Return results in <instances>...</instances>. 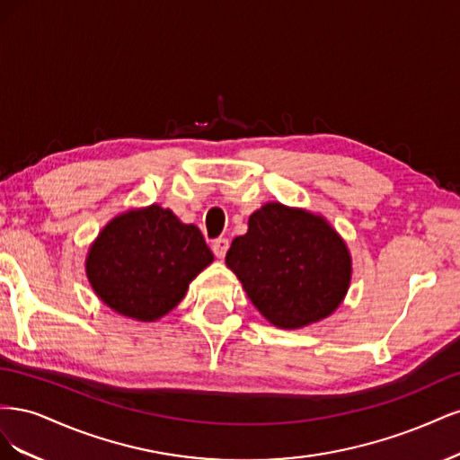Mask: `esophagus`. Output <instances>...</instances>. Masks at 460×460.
<instances>
[{
	"label": "esophagus",
	"mask_w": 460,
	"mask_h": 460,
	"mask_svg": "<svg viewBox=\"0 0 460 460\" xmlns=\"http://www.w3.org/2000/svg\"><path fill=\"white\" fill-rule=\"evenodd\" d=\"M228 247H230V242L226 238H218V240L213 242V252L218 259H225Z\"/></svg>",
	"instance_id": "34e87169"
}]
</instances>
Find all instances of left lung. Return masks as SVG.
<instances>
[{"mask_svg": "<svg viewBox=\"0 0 460 460\" xmlns=\"http://www.w3.org/2000/svg\"><path fill=\"white\" fill-rule=\"evenodd\" d=\"M226 267L272 326L299 330L328 318L343 303L353 259L323 215L269 201L232 242Z\"/></svg>", "mask_w": 460, "mask_h": 460, "instance_id": "obj_1", "label": "left lung"}]
</instances>
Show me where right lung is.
<instances>
[{
    "mask_svg": "<svg viewBox=\"0 0 460 460\" xmlns=\"http://www.w3.org/2000/svg\"><path fill=\"white\" fill-rule=\"evenodd\" d=\"M213 261L196 225L153 203L107 222L88 249L86 276L109 309L155 323L184 299L190 282Z\"/></svg>",
    "mask_w": 460,
    "mask_h": 460,
    "instance_id": "obj_1",
    "label": "right lung"
}]
</instances>
